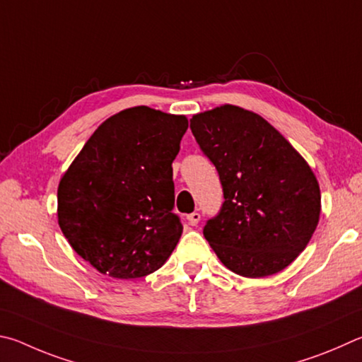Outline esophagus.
<instances>
[{"mask_svg":"<svg viewBox=\"0 0 362 362\" xmlns=\"http://www.w3.org/2000/svg\"><path fill=\"white\" fill-rule=\"evenodd\" d=\"M200 213H197V211H194V213H191V214H187V221H189V224L191 226H197L199 224V221H200Z\"/></svg>","mask_w":362,"mask_h":362,"instance_id":"34e87169","label":"esophagus"}]
</instances>
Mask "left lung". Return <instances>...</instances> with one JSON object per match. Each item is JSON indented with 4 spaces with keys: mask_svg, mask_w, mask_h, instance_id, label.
<instances>
[{
    "mask_svg": "<svg viewBox=\"0 0 362 362\" xmlns=\"http://www.w3.org/2000/svg\"><path fill=\"white\" fill-rule=\"evenodd\" d=\"M191 130L214 163L224 204L204 229L233 274H278L305 250L321 213L318 180L293 144L259 114L223 105L194 114Z\"/></svg>",
    "mask_w": 362,
    "mask_h": 362,
    "instance_id": "1",
    "label": "left lung"
}]
</instances>
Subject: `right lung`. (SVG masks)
Segmentation results:
<instances>
[{"instance_id":"1","label":"right lung","mask_w":362,"mask_h":362,"mask_svg":"<svg viewBox=\"0 0 362 362\" xmlns=\"http://www.w3.org/2000/svg\"><path fill=\"white\" fill-rule=\"evenodd\" d=\"M187 117L133 106L106 119L63 173L57 216L68 243L100 274L141 278L167 262L182 226L173 163Z\"/></svg>"}]
</instances>
